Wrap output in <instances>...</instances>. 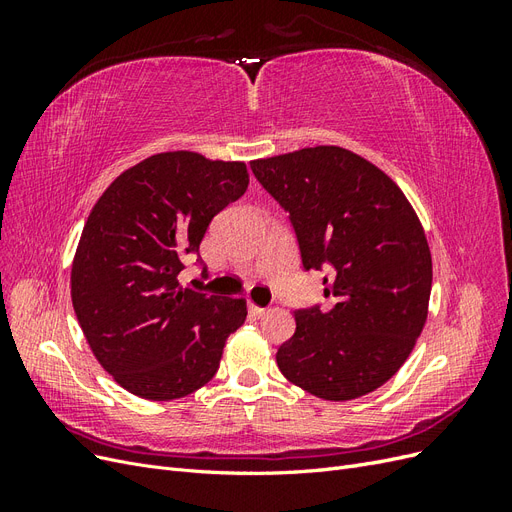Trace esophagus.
Instances as JSON below:
<instances>
[{
	"label": "esophagus",
	"instance_id": "obj_1",
	"mask_svg": "<svg viewBox=\"0 0 512 512\" xmlns=\"http://www.w3.org/2000/svg\"><path fill=\"white\" fill-rule=\"evenodd\" d=\"M247 312H250L252 316H262L267 312V307H260V305H256V303H247Z\"/></svg>",
	"mask_w": 512,
	"mask_h": 512
}]
</instances>
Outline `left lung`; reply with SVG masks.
Instances as JSON below:
<instances>
[{"label":"left lung","instance_id":"obj_1","mask_svg":"<svg viewBox=\"0 0 512 512\" xmlns=\"http://www.w3.org/2000/svg\"><path fill=\"white\" fill-rule=\"evenodd\" d=\"M250 166L288 213L303 269H327L329 307L294 312L297 331L277 350V367L320 399L376 391L406 363L427 320L431 254L412 205L389 175L342 147Z\"/></svg>","mask_w":512,"mask_h":512}]
</instances>
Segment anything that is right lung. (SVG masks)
<instances>
[{"label": "right lung", "mask_w": 512, "mask_h": 512, "mask_svg": "<svg viewBox=\"0 0 512 512\" xmlns=\"http://www.w3.org/2000/svg\"><path fill=\"white\" fill-rule=\"evenodd\" d=\"M247 183L243 162L166 151L121 173L91 209L72 262V305L91 352L132 395L198 391L245 322V299L183 288L177 275Z\"/></svg>", "instance_id": "add662e5"}]
</instances>
